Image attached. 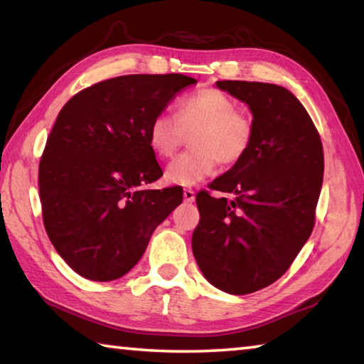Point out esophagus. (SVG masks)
I'll return each mask as SVG.
<instances>
[{"instance_id":"34e87169","label":"esophagus","mask_w":364,"mask_h":364,"mask_svg":"<svg viewBox=\"0 0 364 364\" xmlns=\"http://www.w3.org/2000/svg\"><path fill=\"white\" fill-rule=\"evenodd\" d=\"M183 199H184V202L186 203H191V202H194L196 200V193H194V189H191V188H186L183 191Z\"/></svg>"}]
</instances>
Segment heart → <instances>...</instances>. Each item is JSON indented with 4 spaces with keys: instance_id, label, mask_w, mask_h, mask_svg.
Listing matches in <instances>:
<instances>
[{
    "instance_id": "1",
    "label": "heart",
    "mask_w": 364,
    "mask_h": 364,
    "mask_svg": "<svg viewBox=\"0 0 364 364\" xmlns=\"http://www.w3.org/2000/svg\"><path fill=\"white\" fill-rule=\"evenodd\" d=\"M189 136L188 153L171 161L165 180L178 186H194L216 170L218 161L235 164L250 148L253 124L237 109L232 98L218 89H202L176 103V116L159 111L148 125L149 148L157 157H170Z\"/></svg>"
}]
</instances>
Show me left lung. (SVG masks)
Wrapping results in <instances>:
<instances>
[{"label": "left lung", "mask_w": 364, "mask_h": 364, "mask_svg": "<svg viewBox=\"0 0 364 364\" xmlns=\"http://www.w3.org/2000/svg\"><path fill=\"white\" fill-rule=\"evenodd\" d=\"M247 103L253 138L245 156L196 197L200 221L193 253L205 279L229 294L272 285L306 245L315 224L325 159L302 103L277 84L218 81Z\"/></svg>", "instance_id": "8db88e82"}]
</instances>
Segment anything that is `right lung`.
<instances>
[{
	"label": "right lung",
	"mask_w": 364,
	"mask_h": 364,
	"mask_svg": "<svg viewBox=\"0 0 364 364\" xmlns=\"http://www.w3.org/2000/svg\"><path fill=\"white\" fill-rule=\"evenodd\" d=\"M184 75H127L76 94L60 109L39 162L43 221L52 245L84 279L116 280L140 261L154 229L183 202L162 176L148 125Z\"/></svg>",
	"instance_id": "add662e5"
}]
</instances>
